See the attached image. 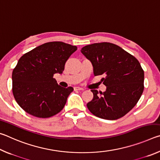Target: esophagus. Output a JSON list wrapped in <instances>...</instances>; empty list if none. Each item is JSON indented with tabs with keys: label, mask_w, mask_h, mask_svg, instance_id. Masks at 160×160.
I'll use <instances>...</instances> for the list:
<instances>
[{
	"label": "esophagus",
	"mask_w": 160,
	"mask_h": 160,
	"mask_svg": "<svg viewBox=\"0 0 160 160\" xmlns=\"http://www.w3.org/2000/svg\"><path fill=\"white\" fill-rule=\"evenodd\" d=\"M74 90H83V88H80V87H75Z\"/></svg>",
	"instance_id": "34e87169"
}]
</instances>
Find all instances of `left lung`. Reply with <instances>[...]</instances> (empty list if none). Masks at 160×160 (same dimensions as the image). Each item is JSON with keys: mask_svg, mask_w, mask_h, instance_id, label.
<instances>
[{"mask_svg": "<svg viewBox=\"0 0 160 160\" xmlns=\"http://www.w3.org/2000/svg\"><path fill=\"white\" fill-rule=\"evenodd\" d=\"M93 66L94 75L104 74L106 91L92 90L93 99L87 104L90 112L100 118L116 120L133 108L144 90V71L139 61L118 46L94 43L81 48Z\"/></svg>", "mask_w": 160, "mask_h": 160, "instance_id": "left-lung-1", "label": "left lung"}]
</instances>
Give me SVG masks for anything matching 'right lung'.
<instances>
[{
    "label": "right lung",
    "instance_id": "right-lung-1",
    "mask_svg": "<svg viewBox=\"0 0 160 160\" xmlns=\"http://www.w3.org/2000/svg\"><path fill=\"white\" fill-rule=\"evenodd\" d=\"M76 50L62 42H48L19 59L12 74V93L22 109L39 118L51 117L63 109L73 88L58 85L53 75L62 74Z\"/></svg>",
    "mask_w": 160,
    "mask_h": 160
}]
</instances>
